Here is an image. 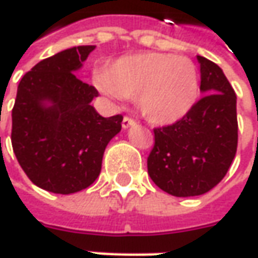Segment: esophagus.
I'll use <instances>...</instances> for the list:
<instances>
[{
    "instance_id": "1",
    "label": "esophagus",
    "mask_w": 258,
    "mask_h": 258,
    "mask_svg": "<svg viewBox=\"0 0 258 258\" xmlns=\"http://www.w3.org/2000/svg\"><path fill=\"white\" fill-rule=\"evenodd\" d=\"M133 124H136V120H133L130 117H124L122 118V128H128L130 125H133Z\"/></svg>"
}]
</instances>
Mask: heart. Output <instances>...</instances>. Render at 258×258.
<instances>
[{
    "mask_svg": "<svg viewBox=\"0 0 258 258\" xmlns=\"http://www.w3.org/2000/svg\"><path fill=\"white\" fill-rule=\"evenodd\" d=\"M97 84L114 98L137 97L138 108L147 120L170 124L194 104L199 77L187 57L144 52L117 59L105 74L97 77Z\"/></svg>",
    "mask_w": 258,
    "mask_h": 258,
    "instance_id": "b5f03b06",
    "label": "heart"
}]
</instances>
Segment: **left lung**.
<instances>
[{
    "label": "left lung",
    "mask_w": 258,
    "mask_h": 258,
    "mask_svg": "<svg viewBox=\"0 0 258 258\" xmlns=\"http://www.w3.org/2000/svg\"><path fill=\"white\" fill-rule=\"evenodd\" d=\"M204 94L170 125L154 128L148 175L175 197L201 196L224 178L237 151L235 93L223 70L199 55Z\"/></svg>",
    "instance_id": "left-lung-1"
}]
</instances>
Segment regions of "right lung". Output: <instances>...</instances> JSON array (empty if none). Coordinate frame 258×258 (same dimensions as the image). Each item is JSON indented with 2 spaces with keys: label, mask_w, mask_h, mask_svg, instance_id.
I'll return each instance as SVG.
<instances>
[{
  "label": "right lung",
  "mask_w": 258,
  "mask_h": 258,
  "mask_svg": "<svg viewBox=\"0 0 258 258\" xmlns=\"http://www.w3.org/2000/svg\"><path fill=\"white\" fill-rule=\"evenodd\" d=\"M94 48L81 45L45 58L18 84L13 150L42 190L73 194L90 187L100 175L105 147L120 133L122 115L101 117L91 105L97 88L74 76Z\"/></svg>",
  "instance_id": "1"
}]
</instances>
